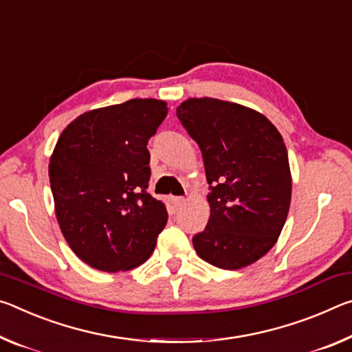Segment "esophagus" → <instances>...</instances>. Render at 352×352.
<instances>
[{
	"mask_svg": "<svg viewBox=\"0 0 352 352\" xmlns=\"http://www.w3.org/2000/svg\"><path fill=\"white\" fill-rule=\"evenodd\" d=\"M184 203H186V199H184L182 197H176V198H173V204H175L176 207H179V206H182Z\"/></svg>",
	"mask_w": 352,
	"mask_h": 352,
	"instance_id": "34e87169",
	"label": "esophagus"
}]
</instances>
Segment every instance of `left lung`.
Instances as JSON below:
<instances>
[{
    "mask_svg": "<svg viewBox=\"0 0 352 352\" xmlns=\"http://www.w3.org/2000/svg\"><path fill=\"white\" fill-rule=\"evenodd\" d=\"M198 143L210 193V217L193 246L223 270L254 263L272 250L292 199L285 143L262 113L237 102L190 98L176 109Z\"/></svg>",
    "mask_w": 352,
    "mask_h": 352,
    "instance_id": "8db88e82",
    "label": "left lung"
}]
</instances>
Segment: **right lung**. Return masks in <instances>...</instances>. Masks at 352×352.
Instances as JSON below:
<instances>
[{
    "label": "right lung",
    "instance_id": "add662e5",
    "mask_svg": "<svg viewBox=\"0 0 352 352\" xmlns=\"http://www.w3.org/2000/svg\"><path fill=\"white\" fill-rule=\"evenodd\" d=\"M168 113L165 101L137 98L72 122L50 160L56 217L74 254L107 273L153 254L168 214L148 193V140Z\"/></svg>",
    "mask_w": 352,
    "mask_h": 352
}]
</instances>
